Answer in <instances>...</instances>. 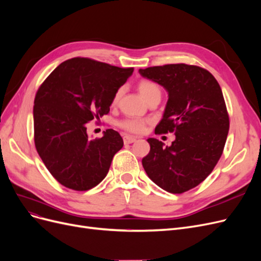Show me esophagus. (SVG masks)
Masks as SVG:
<instances>
[{
    "mask_svg": "<svg viewBox=\"0 0 261 261\" xmlns=\"http://www.w3.org/2000/svg\"><path fill=\"white\" fill-rule=\"evenodd\" d=\"M137 138L136 137H132V136H124L123 137V143L124 144H131V143L136 142Z\"/></svg>",
    "mask_w": 261,
    "mask_h": 261,
    "instance_id": "esophagus-1",
    "label": "esophagus"
}]
</instances>
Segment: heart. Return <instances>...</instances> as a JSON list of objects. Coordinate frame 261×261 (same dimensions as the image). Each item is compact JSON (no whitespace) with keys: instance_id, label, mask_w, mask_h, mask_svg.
<instances>
[{"instance_id":"b5f03b06","label":"heart","mask_w":261,"mask_h":261,"mask_svg":"<svg viewBox=\"0 0 261 261\" xmlns=\"http://www.w3.org/2000/svg\"><path fill=\"white\" fill-rule=\"evenodd\" d=\"M138 90L140 92V94L142 97L145 100L149 99L154 95H161L162 91L157 83L150 81V80H142L139 82L138 85ZM120 96V91L117 92L115 97H114V103H116L118 100ZM119 125L127 131L133 132V133H141L144 131L145 129V121H143L141 119H134V118H129V119H124L121 122H119Z\"/></svg>"}]
</instances>
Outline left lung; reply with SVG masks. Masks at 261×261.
<instances>
[{"label": "left lung", "mask_w": 261, "mask_h": 261, "mask_svg": "<svg viewBox=\"0 0 261 261\" xmlns=\"http://www.w3.org/2000/svg\"><path fill=\"white\" fill-rule=\"evenodd\" d=\"M142 77L168 92L155 133L174 132L170 146L149 138L142 159L148 178L163 190L181 194L197 187L219 161L229 132V115L219 83L198 66L170 64L140 69Z\"/></svg>", "instance_id": "left-lung-1"}]
</instances>
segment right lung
Wrapping results in <instances>:
<instances>
[{"label": "right lung", "instance_id": "right-lung-1", "mask_svg": "<svg viewBox=\"0 0 261 261\" xmlns=\"http://www.w3.org/2000/svg\"><path fill=\"white\" fill-rule=\"evenodd\" d=\"M85 57L65 61L39 88L33 106L35 144L47 170L74 191L96 187L121 149L120 134L107 129L90 140L87 123L109 113L114 97L132 74Z\"/></svg>", "mask_w": 261, "mask_h": 261}]
</instances>
